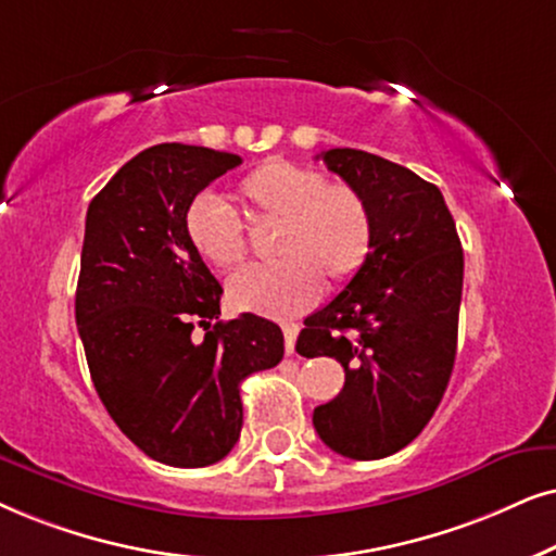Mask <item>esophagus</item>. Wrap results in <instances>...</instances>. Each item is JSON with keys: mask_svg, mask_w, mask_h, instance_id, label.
<instances>
[{"mask_svg": "<svg viewBox=\"0 0 556 556\" xmlns=\"http://www.w3.org/2000/svg\"><path fill=\"white\" fill-rule=\"evenodd\" d=\"M298 325L294 323H285L282 325V332H285V348H287V355L294 353V340H298Z\"/></svg>", "mask_w": 556, "mask_h": 556, "instance_id": "obj_1", "label": "esophagus"}]
</instances>
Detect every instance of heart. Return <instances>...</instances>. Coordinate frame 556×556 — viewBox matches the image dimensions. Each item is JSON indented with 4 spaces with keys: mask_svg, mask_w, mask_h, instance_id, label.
Segmentation results:
<instances>
[{
    "mask_svg": "<svg viewBox=\"0 0 556 556\" xmlns=\"http://www.w3.org/2000/svg\"><path fill=\"white\" fill-rule=\"evenodd\" d=\"M239 201L249 216L277 224V262L243 266L228 279L226 294L236 309L269 317L305 313L320 298V278L338 290L371 254L374 218L366 198L351 185L328 182L317 169L266 160L239 182ZM185 236L216 269H231L247 256L241 218L208 192L185 211Z\"/></svg>",
    "mask_w": 556,
    "mask_h": 556,
    "instance_id": "obj_1",
    "label": "heart"
}]
</instances>
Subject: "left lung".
Instances as JSON below:
<instances>
[{"mask_svg": "<svg viewBox=\"0 0 556 556\" xmlns=\"http://www.w3.org/2000/svg\"><path fill=\"white\" fill-rule=\"evenodd\" d=\"M320 157L366 198L374 243L345 290L307 317L298 351L345 368L343 391L313 412L320 440L351 460H381L417 438L447 389L463 247L438 185L351 147Z\"/></svg>", "mask_w": 556, "mask_h": 556, "instance_id": "obj_1", "label": "left lung"}]
</instances>
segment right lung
<instances>
[{
  "label": "right lung",
  "mask_w": 556,
  "mask_h": 556,
  "mask_svg": "<svg viewBox=\"0 0 556 556\" xmlns=\"http://www.w3.org/2000/svg\"><path fill=\"white\" fill-rule=\"evenodd\" d=\"M236 165L231 152L154 144L86 213L76 325L88 371L116 427L173 468H205L231 453L243 425L241 381L285 355L271 320H218L224 287L185 236L188 205ZM195 327L206 330L203 341L191 338Z\"/></svg>",
  "instance_id": "add662e5"
}]
</instances>
